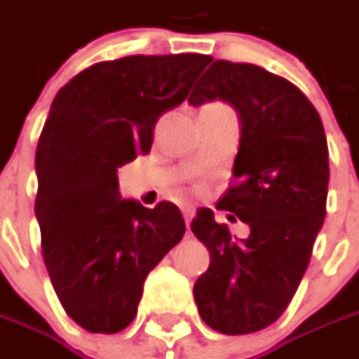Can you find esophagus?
<instances>
[{
    "label": "esophagus",
    "instance_id": "1",
    "mask_svg": "<svg viewBox=\"0 0 359 359\" xmlns=\"http://www.w3.org/2000/svg\"><path fill=\"white\" fill-rule=\"evenodd\" d=\"M182 214H184L186 224L189 226V222H191V219H194V215H196V210H194L191 205H184V208H182Z\"/></svg>",
    "mask_w": 359,
    "mask_h": 359
}]
</instances>
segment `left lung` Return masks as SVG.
Here are the masks:
<instances>
[{
	"instance_id": "left-lung-1",
	"label": "left lung",
	"mask_w": 359,
	"mask_h": 359,
	"mask_svg": "<svg viewBox=\"0 0 359 359\" xmlns=\"http://www.w3.org/2000/svg\"><path fill=\"white\" fill-rule=\"evenodd\" d=\"M214 100L228 102L241 123L236 184L217 208L248 224L250 236L231 238L212 210H198L191 231L208 248L210 268L194 297L212 330L240 336L273 324L306 273L325 217L327 142L310 100L264 67L215 60L187 102Z\"/></svg>"
}]
</instances>
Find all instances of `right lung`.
I'll use <instances>...</instances> for the list:
<instances>
[{
  "label": "right lung",
  "instance_id": "right-lung-1",
  "mask_svg": "<svg viewBox=\"0 0 359 359\" xmlns=\"http://www.w3.org/2000/svg\"><path fill=\"white\" fill-rule=\"evenodd\" d=\"M212 62L201 53L100 62L57 91L35 151V217L65 313L93 334L133 322L147 273L186 233L172 201L121 200L118 168L147 154L161 114Z\"/></svg>",
  "mask_w": 359,
  "mask_h": 359
}]
</instances>
